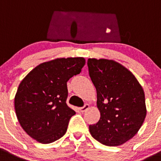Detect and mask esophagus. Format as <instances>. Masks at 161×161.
<instances>
[{"label":"esophagus","instance_id":"obj_1","mask_svg":"<svg viewBox=\"0 0 161 161\" xmlns=\"http://www.w3.org/2000/svg\"><path fill=\"white\" fill-rule=\"evenodd\" d=\"M89 107H90L89 105H88V104H85V105H84V106H82V107L79 108V110H80L82 113H83V112H85V111L87 110V109H89Z\"/></svg>","mask_w":161,"mask_h":161}]
</instances>
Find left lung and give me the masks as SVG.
Instances as JSON below:
<instances>
[{"label":"left lung","mask_w":161,"mask_h":161,"mask_svg":"<svg viewBox=\"0 0 161 161\" xmlns=\"http://www.w3.org/2000/svg\"><path fill=\"white\" fill-rule=\"evenodd\" d=\"M89 75L97 91L100 119L90 125L91 136L107 146L131 139L146 117L143 88L131 71L106 58H88Z\"/></svg>","instance_id":"obj_1"}]
</instances>
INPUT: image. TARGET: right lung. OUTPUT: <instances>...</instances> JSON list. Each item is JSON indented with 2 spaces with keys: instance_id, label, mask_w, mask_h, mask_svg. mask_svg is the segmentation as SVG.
Masks as SVG:
<instances>
[{
  "instance_id": "1",
  "label": "right lung",
  "mask_w": 161,
  "mask_h": 161,
  "mask_svg": "<svg viewBox=\"0 0 161 161\" xmlns=\"http://www.w3.org/2000/svg\"><path fill=\"white\" fill-rule=\"evenodd\" d=\"M82 57L60 58L40 64L19 83L14 99L19 124L31 138L49 144L66 133L75 112L66 103L67 82L81 72Z\"/></svg>"
}]
</instances>
